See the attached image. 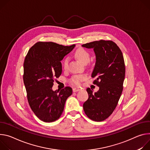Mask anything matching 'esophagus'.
Returning <instances> with one entry per match:
<instances>
[{"label":"esophagus","mask_w":150,"mask_h":150,"mask_svg":"<svg viewBox=\"0 0 150 150\" xmlns=\"http://www.w3.org/2000/svg\"><path fill=\"white\" fill-rule=\"evenodd\" d=\"M79 90H80V89H79V88H74L73 89V91L74 92H77V91H79Z\"/></svg>","instance_id":"1"}]
</instances>
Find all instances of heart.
Here are the masks:
<instances>
[{
    "mask_svg": "<svg viewBox=\"0 0 150 150\" xmlns=\"http://www.w3.org/2000/svg\"><path fill=\"white\" fill-rule=\"evenodd\" d=\"M75 56L77 58V59L81 62L83 64H85L89 62L90 61V54L89 53L83 48H79L76 50L75 52ZM69 58H66L64 61V67L66 70L68 68V64L69 62ZM86 78V76L84 75H76L73 76L70 81L74 85H79L80 83L83 80Z\"/></svg>",
    "mask_w": 150,
    "mask_h": 150,
    "instance_id": "b5f03b06",
    "label": "heart"
}]
</instances>
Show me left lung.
Listing matches in <instances>:
<instances>
[{"instance_id": "1", "label": "left lung", "mask_w": 150, "mask_h": 150, "mask_svg": "<svg viewBox=\"0 0 150 150\" xmlns=\"http://www.w3.org/2000/svg\"><path fill=\"white\" fill-rule=\"evenodd\" d=\"M93 49L96 56L92 77L99 90L93 93L86 91L88 100L83 105L88 117L95 122H101L112 113L123 91L125 76V65L123 54L119 46L111 40H101L82 45Z\"/></svg>"}]
</instances>
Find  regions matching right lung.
I'll use <instances>...</instances> for the list:
<instances>
[{
  "label": "right lung",
  "instance_id": "add662e5",
  "mask_svg": "<svg viewBox=\"0 0 150 150\" xmlns=\"http://www.w3.org/2000/svg\"><path fill=\"white\" fill-rule=\"evenodd\" d=\"M75 47L54 42H39L30 49L24 62L23 80L28 104L37 117L52 122L61 115L72 89L52 90L55 78L62 73L61 61Z\"/></svg>",
  "mask_w": 150,
  "mask_h": 150
}]
</instances>
